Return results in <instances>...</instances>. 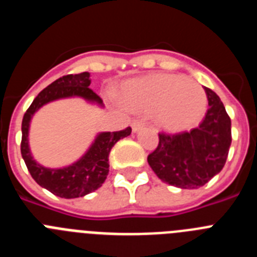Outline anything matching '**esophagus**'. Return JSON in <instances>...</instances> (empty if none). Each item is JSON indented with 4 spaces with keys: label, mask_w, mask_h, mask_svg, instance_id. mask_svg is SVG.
Returning <instances> with one entry per match:
<instances>
[{
    "label": "esophagus",
    "mask_w": 257,
    "mask_h": 257,
    "mask_svg": "<svg viewBox=\"0 0 257 257\" xmlns=\"http://www.w3.org/2000/svg\"><path fill=\"white\" fill-rule=\"evenodd\" d=\"M144 121L143 119H134L133 122H131V127H133V131L134 133H136V131H139L140 128H142L143 126H144Z\"/></svg>",
    "instance_id": "esophagus-1"
}]
</instances>
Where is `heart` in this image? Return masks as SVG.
Instances as JSON below:
<instances>
[{
  "label": "heart",
  "mask_w": 257,
  "mask_h": 257,
  "mask_svg": "<svg viewBox=\"0 0 257 257\" xmlns=\"http://www.w3.org/2000/svg\"><path fill=\"white\" fill-rule=\"evenodd\" d=\"M122 101L143 112H157L169 130H185L203 117L207 105L205 90L192 79L156 74L134 79L122 88Z\"/></svg>",
  "instance_id": "1"
}]
</instances>
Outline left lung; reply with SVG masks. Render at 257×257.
<instances>
[{
	"instance_id": "left-lung-1",
	"label": "left lung",
	"mask_w": 257,
	"mask_h": 257,
	"mask_svg": "<svg viewBox=\"0 0 257 257\" xmlns=\"http://www.w3.org/2000/svg\"><path fill=\"white\" fill-rule=\"evenodd\" d=\"M208 109L198 127L176 134L160 133L148 163L165 183L181 188L203 187L222 170L231 143V122L224 104L205 87Z\"/></svg>"
}]
</instances>
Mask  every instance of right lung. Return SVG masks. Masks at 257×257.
I'll return each instance as SVG.
<instances>
[{
  "label": "right lung",
  "mask_w": 257,
  "mask_h": 257,
  "mask_svg": "<svg viewBox=\"0 0 257 257\" xmlns=\"http://www.w3.org/2000/svg\"><path fill=\"white\" fill-rule=\"evenodd\" d=\"M90 83L91 79L88 72L60 77L36 96L23 117L20 151L27 169L38 185L61 198L83 197L100 188L108 176V157L110 149L118 140L131 134V127H126L121 131L100 134L91 145V148L78 162L64 169H46L32 158L28 147V130L32 115L44 104L60 97L82 96L87 100L101 104L103 100L90 88Z\"/></svg>",
  "instance_id": "obj_1"
}]
</instances>
